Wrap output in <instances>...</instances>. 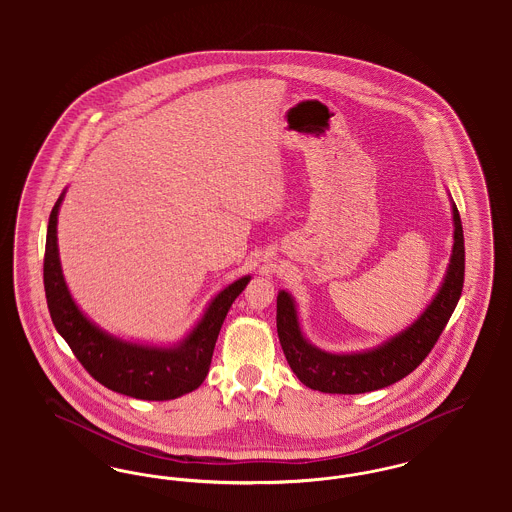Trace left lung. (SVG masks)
Instances as JSON below:
<instances>
[{"label": "left lung", "instance_id": "obj_1", "mask_svg": "<svg viewBox=\"0 0 512 512\" xmlns=\"http://www.w3.org/2000/svg\"><path fill=\"white\" fill-rule=\"evenodd\" d=\"M451 197V194H449ZM453 247L438 292L409 326L388 340L361 351H326L305 336L293 295L280 290L276 297V328L293 374L311 390L355 395L382 390L411 374L432 351L447 320L453 315L464 282L463 224L451 199Z\"/></svg>", "mask_w": 512, "mask_h": 512}]
</instances>
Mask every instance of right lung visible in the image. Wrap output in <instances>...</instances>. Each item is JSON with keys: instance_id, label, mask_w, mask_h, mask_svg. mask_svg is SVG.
<instances>
[{"instance_id": "1", "label": "right lung", "mask_w": 512, "mask_h": 512, "mask_svg": "<svg viewBox=\"0 0 512 512\" xmlns=\"http://www.w3.org/2000/svg\"><path fill=\"white\" fill-rule=\"evenodd\" d=\"M67 188L49 215L44 259V288L49 315L74 357L101 386L144 401H169L197 390L211 366L220 326L251 276L222 288L205 307L192 330L176 343L122 340L88 317L67 286L57 244V217Z\"/></svg>"}]
</instances>
